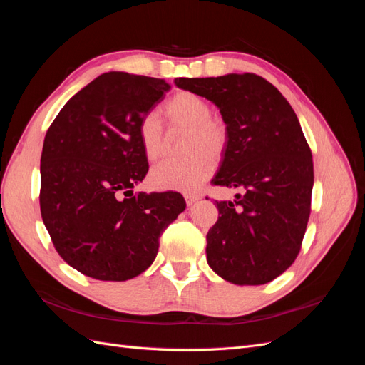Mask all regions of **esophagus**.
<instances>
[{
  "label": "esophagus",
  "instance_id": "34e87169",
  "mask_svg": "<svg viewBox=\"0 0 365 365\" xmlns=\"http://www.w3.org/2000/svg\"><path fill=\"white\" fill-rule=\"evenodd\" d=\"M184 197H185V202L189 207L193 205L196 201H200V195H196V193H185Z\"/></svg>",
  "mask_w": 365,
  "mask_h": 365
}]
</instances>
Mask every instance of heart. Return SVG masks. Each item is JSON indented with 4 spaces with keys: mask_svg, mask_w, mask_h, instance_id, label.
<instances>
[{
    "mask_svg": "<svg viewBox=\"0 0 365 365\" xmlns=\"http://www.w3.org/2000/svg\"><path fill=\"white\" fill-rule=\"evenodd\" d=\"M163 115L170 134L187 132L184 141L185 161H164L150 172V184L160 190L193 192L216 169L212 158L222 157L228 146V128L224 120L213 115V108L204 97L180 91L163 105ZM138 138L149 161L160 160L168 150V134L155 114H146L138 121Z\"/></svg>",
    "mask_w": 365,
    "mask_h": 365,
    "instance_id": "obj_1",
    "label": "heart"
}]
</instances>
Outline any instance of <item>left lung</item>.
<instances>
[{"label":"left lung","instance_id":"obj_1","mask_svg":"<svg viewBox=\"0 0 365 365\" xmlns=\"http://www.w3.org/2000/svg\"><path fill=\"white\" fill-rule=\"evenodd\" d=\"M175 85L215 103L228 128V146L215 184L244 189L216 201L207 235V262L235 284H264L295 260L311 215L312 153L292 106L263 77H180Z\"/></svg>","mask_w":365,"mask_h":365}]
</instances>
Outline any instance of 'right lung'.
<instances>
[{"mask_svg":"<svg viewBox=\"0 0 365 365\" xmlns=\"http://www.w3.org/2000/svg\"><path fill=\"white\" fill-rule=\"evenodd\" d=\"M169 90L164 79L109 71L76 93L47 130L41 216L59 256L88 277H137L184 212L176 192L134 193L149 170L138 121Z\"/></svg>","mask_w":365,"mask_h":365,"instance_id":"add662e5","label":"right lung"}]
</instances>
